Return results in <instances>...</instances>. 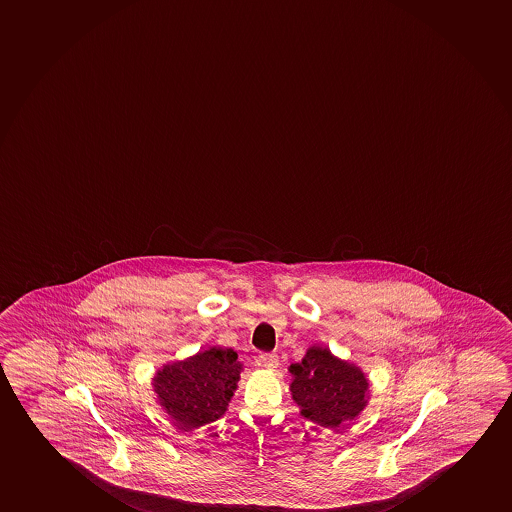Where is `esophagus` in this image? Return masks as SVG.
<instances>
[{"mask_svg":"<svg viewBox=\"0 0 512 512\" xmlns=\"http://www.w3.org/2000/svg\"><path fill=\"white\" fill-rule=\"evenodd\" d=\"M259 362H261V365L266 367V369H270V371H275L278 364H280L278 355H275V353H263V355H259Z\"/></svg>","mask_w":512,"mask_h":512,"instance_id":"1","label":"esophagus"}]
</instances>
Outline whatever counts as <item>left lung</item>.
Here are the masks:
<instances>
[{"label":"left lung","mask_w":512,"mask_h":512,"mask_svg":"<svg viewBox=\"0 0 512 512\" xmlns=\"http://www.w3.org/2000/svg\"><path fill=\"white\" fill-rule=\"evenodd\" d=\"M288 371L292 374L290 393L300 415L324 429H340L359 417L369 403V379L362 369L338 359L329 348L312 345Z\"/></svg>","instance_id":"1"}]
</instances>
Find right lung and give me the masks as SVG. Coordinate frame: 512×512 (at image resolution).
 I'll use <instances>...</instances> for the list:
<instances>
[{"mask_svg": "<svg viewBox=\"0 0 512 512\" xmlns=\"http://www.w3.org/2000/svg\"><path fill=\"white\" fill-rule=\"evenodd\" d=\"M241 372L242 364L232 348L212 347L165 364L153 376L152 386L177 429L193 430L227 412Z\"/></svg>", "mask_w": 512, "mask_h": 512, "instance_id": "obj_1", "label": "right lung"}]
</instances>
